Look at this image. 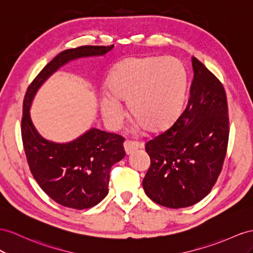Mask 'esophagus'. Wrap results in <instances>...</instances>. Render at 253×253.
I'll list each match as a JSON object with an SVG mask.
<instances>
[{"instance_id": "esophagus-1", "label": "esophagus", "mask_w": 253, "mask_h": 253, "mask_svg": "<svg viewBox=\"0 0 253 253\" xmlns=\"http://www.w3.org/2000/svg\"><path fill=\"white\" fill-rule=\"evenodd\" d=\"M143 146H144L143 143H141V142H138V141L126 140L124 142V148H125V152L127 155L133 153L134 151H137L138 148H142Z\"/></svg>"}]
</instances>
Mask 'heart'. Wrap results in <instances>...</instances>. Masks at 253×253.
<instances>
[{
    "instance_id": "b5f03b06",
    "label": "heart",
    "mask_w": 253,
    "mask_h": 253,
    "mask_svg": "<svg viewBox=\"0 0 253 253\" xmlns=\"http://www.w3.org/2000/svg\"><path fill=\"white\" fill-rule=\"evenodd\" d=\"M102 94L100 110L107 125L118 129L124 120L126 101L135 125L148 131L171 126L182 111L187 89L184 65L175 57H129L115 65Z\"/></svg>"
}]
</instances>
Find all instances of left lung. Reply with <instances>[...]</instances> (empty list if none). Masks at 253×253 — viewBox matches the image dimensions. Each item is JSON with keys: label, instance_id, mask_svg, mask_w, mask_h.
<instances>
[{"label": "left lung", "instance_id": "obj_1", "mask_svg": "<svg viewBox=\"0 0 253 253\" xmlns=\"http://www.w3.org/2000/svg\"><path fill=\"white\" fill-rule=\"evenodd\" d=\"M193 79L185 111L171 128L148 141L151 167L143 179L146 196L169 209L200 202L222 170L229 141L225 90L192 56Z\"/></svg>", "mask_w": 253, "mask_h": 253}]
</instances>
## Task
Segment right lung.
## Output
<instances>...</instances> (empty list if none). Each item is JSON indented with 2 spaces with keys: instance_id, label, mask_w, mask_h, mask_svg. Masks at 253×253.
I'll list each match as a JSON object with an SVG mask.
<instances>
[{
  "instance_id": "1",
  "label": "right lung",
  "mask_w": 253,
  "mask_h": 253,
  "mask_svg": "<svg viewBox=\"0 0 253 253\" xmlns=\"http://www.w3.org/2000/svg\"><path fill=\"white\" fill-rule=\"evenodd\" d=\"M113 47L81 46L63 51L42 68L24 96L21 135L30 170L51 199L70 209H89L106 198L111 167L126 155L125 139L90 128L67 143H56L36 130L30 109L37 90L60 67L81 57L105 55Z\"/></svg>"
}]
</instances>
